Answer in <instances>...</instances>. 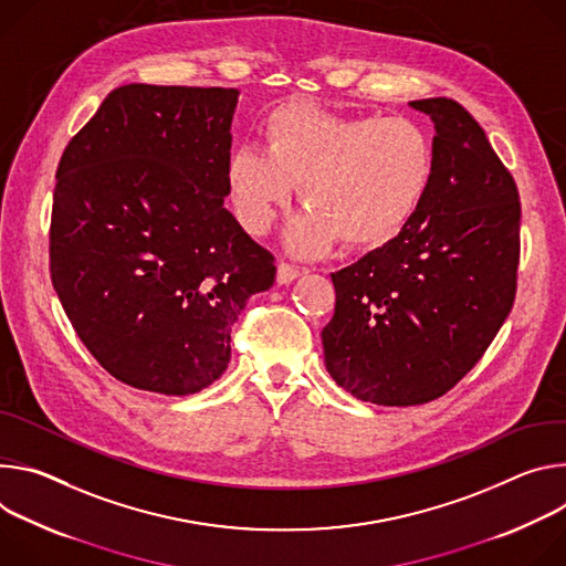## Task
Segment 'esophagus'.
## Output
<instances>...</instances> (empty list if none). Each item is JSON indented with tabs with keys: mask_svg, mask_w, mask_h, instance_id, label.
<instances>
[{
	"mask_svg": "<svg viewBox=\"0 0 566 566\" xmlns=\"http://www.w3.org/2000/svg\"><path fill=\"white\" fill-rule=\"evenodd\" d=\"M296 276H298V270L294 265L279 263V268H276V283L279 285H290Z\"/></svg>",
	"mask_w": 566,
	"mask_h": 566,
	"instance_id": "esophagus-1",
	"label": "esophagus"
}]
</instances>
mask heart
<instances>
[{"mask_svg":"<svg viewBox=\"0 0 566 566\" xmlns=\"http://www.w3.org/2000/svg\"><path fill=\"white\" fill-rule=\"evenodd\" d=\"M265 150L242 146L224 166V186L244 231L263 235L298 186L307 207L285 231L296 256H319L337 240L380 249L424 209L438 175L431 133L409 116L339 114L285 103L263 123Z\"/></svg>","mask_w":566,"mask_h":566,"instance_id":"heart-1","label":"heart"}]
</instances>
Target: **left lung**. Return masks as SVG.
<instances>
[{
  "label": "left lung",
  "mask_w": 566,
  "mask_h": 566,
  "mask_svg": "<svg viewBox=\"0 0 566 566\" xmlns=\"http://www.w3.org/2000/svg\"><path fill=\"white\" fill-rule=\"evenodd\" d=\"M409 105L433 120V191L402 235L333 274L322 331L331 378L385 407L441 398L481 359L513 307L520 263V193L481 125L446 96Z\"/></svg>",
  "instance_id": "obj_1"
}]
</instances>
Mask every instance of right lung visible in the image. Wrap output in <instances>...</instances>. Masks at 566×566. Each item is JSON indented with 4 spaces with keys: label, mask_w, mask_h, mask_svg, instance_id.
<instances>
[{
    "label": "right lung",
    "mask_w": 566,
    "mask_h": 566,
    "mask_svg": "<svg viewBox=\"0 0 566 566\" xmlns=\"http://www.w3.org/2000/svg\"><path fill=\"white\" fill-rule=\"evenodd\" d=\"M238 90L123 85L62 153L51 283L123 385L198 394L224 373L231 328L274 285V256L224 209Z\"/></svg>",
    "instance_id": "right-lung-1"
}]
</instances>
